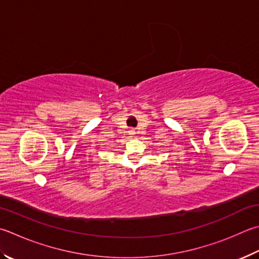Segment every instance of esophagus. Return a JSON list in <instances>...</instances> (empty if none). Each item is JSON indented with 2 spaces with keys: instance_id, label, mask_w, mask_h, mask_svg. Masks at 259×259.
Listing matches in <instances>:
<instances>
[{
  "instance_id": "1",
  "label": "esophagus",
  "mask_w": 259,
  "mask_h": 259,
  "mask_svg": "<svg viewBox=\"0 0 259 259\" xmlns=\"http://www.w3.org/2000/svg\"><path fill=\"white\" fill-rule=\"evenodd\" d=\"M132 134H135V133H134V132H132Z\"/></svg>"
}]
</instances>
